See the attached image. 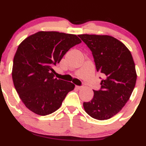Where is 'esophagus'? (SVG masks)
Masks as SVG:
<instances>
[{"label": "esophagus", "instance_id": "esophagus-1", "mask_svg": "<svg viewBox=\"0 0 146 146\" xmlns=\"http://www.w3.org/2000/svg\"><path fill=\"white\" fill-rule=\"evenodd\" d=\"M75 88H76L77 89H78V90H81V89H82V88H83V86H75Z\"/></svg>", "mask_w": 146, "mask_h": 146}]
</instances>
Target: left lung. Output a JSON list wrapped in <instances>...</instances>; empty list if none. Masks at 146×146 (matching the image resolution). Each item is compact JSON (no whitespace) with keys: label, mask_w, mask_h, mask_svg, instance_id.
Wrapping results in <instances>:
<instances>
[{"label":"left lung","mask_w":146,"mask_h":146,"mask_svg":"<svg viewBox=\"0 0 146 146\" xmlns=\"http://www.w3.org/2000/svg\"><path fill=\"white\" fill-rule=\"evenodd\" d=\"M78 36L92 52L96 71L103 76L101 89L93 90L92 99L84 102V108L93 118L108 120L122 110L135 88L137 74L132 55L122 42L113 36L96 35Z\"/></svg>","instance_id":"left-lung-1"}]
</instances>
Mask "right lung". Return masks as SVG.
I'll list each match as a JSON object with an SVG mask.
<instances>
[{"label": "right lung", "mask_w": 146, "mask_h": 146, "mask_svg": "<svg viewBox=\"0 0 146 146\" xmlns=\"http://www.w3.org/2000/svg\"><path fill=\"white\" fill-rule=\"evenodd\" d=\"M75 35L40 31L20 43L13 58L12 78L17 94L31 111L53 113L75 85L54 78V66L71 47L81 43Z\"/></svg>", "instance_id": "1"}]
</instances>
